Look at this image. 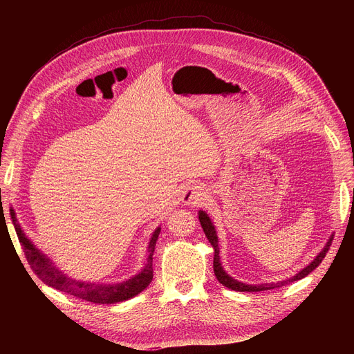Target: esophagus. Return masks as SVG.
Segmentation results:
<instances>
[{"instance_id":"obj_1","label":"esophagus","mask_w":354,"mask_h":354,"mask_svg":"<svg viewBox=\"0 0 354 354\" xmlns=\"http://www.w3.org/2000/svg\"><path fill=\"white\" fill-rule=\"evenodd\" d=\"M205 196L203 189L197 185H187L182 190V201L185 205H198L205 200Z\"/></svg>"}]
</instances>
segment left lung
<instances>
[{"instance_id": "8db88e82", "label": "left lung", "mask_w": 354, "mask_h": 354, "mask_svg": "<svg viewBox=\"0 0 354 354\" xmlns=\"http://www.w3.org/2000/svg\"><path fill=\"white\" fill-rule=\"evenodd\" d=\"M198 220H200V224H201V228H203L209 242L213 245L214 248V261H213V268H214V274L217 277V280L231 288V290H235V291H265V290H272V288H277V287H283V286H287L290 283H294L297 280H301L302 277L308 276L313 270H315L321 262L324 261V258L326 257V252L329 250L330 245H332V241H333V235L329 238L328 243L325 245V248L319 252V255L307 266L302 269L299 273H297L295 276L290 277V279H286L283 281H277V283H270V284H258V286H250V284H243L241 281H236L234 280L232 277H230L221 268V263H220V248H218V238H217V234H216V228L212 223V220L207 217V214L205 212H198Z\"/></svg>"}]
</instances>
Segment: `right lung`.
<instances>
[{"mask_svg":"<svg viewBox=\"0 0 354 354\" xmlns=\"http://www.w3.org/2000/svg\"><path fill=\"white\" fill-rule=\"evenodd\" d=\"M11 218L17 231V235L19 238L21 246L25 252V258L28 263L30 265L35 274L41 279L47 286L53 287L56 290H60L66 294H70L73 297L95 302V304H115V302L126 301L137 294H140L142 290L148 287V284L153 280V255L156 250L157 239L161 232V228L158 227L153 236H151L149 245H148V259L147 265L142 269L141 273L137 276L129 279L127 281H123L120 284H93V283H84L77 281L62 272H59L52 262H50L43 254L33 246V243L25 236L24 231L21 230L19 223L17 221L15 213L11 209Z\"/></svg>","mask_w":354,"mask_h":354,"instance_id":"right-lung-1","label":"right lung"}]
</instances>
